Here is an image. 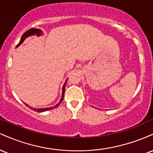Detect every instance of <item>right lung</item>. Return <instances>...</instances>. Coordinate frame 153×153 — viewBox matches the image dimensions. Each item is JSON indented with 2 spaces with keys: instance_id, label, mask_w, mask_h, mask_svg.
<instances>
[{
  "instance_id": "add662e5",
  "label": "right lung",
  "mask_w": 153,
  "mask_h": 153,
  "mask_svg": "<svg viewBox=\"0 0 153 153\" xmlns=\"http://www.w3.org/2000/svg\"><path fill=\"white\" fill-rule=\"evenodd\" d=\"M42 34V30H40V29H34V28H32V29H29V30L26 31V32L22 35V38H21L20 42H19V43L18 44V45H17L16 47H18L19 45H22V44L24 42V40L26 39V38L29 37V36H32V35H36V36H41ZM66 82H67V80H66L65 82V84H64V85H63V86H62V97H61L60 100H59V103H57V104H56L54 106H53V107H49V108H32V107L29 106V105L26 104V103H25L26 106H27V107H29V108H30L31 109L34 110V111H36V112H44V111H49V110L52 109V108H56V107L58 106L61 103H62V100H63V98H64L65 88Z\"/></svg>"
}]
</instances>
